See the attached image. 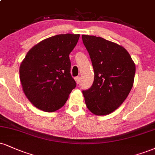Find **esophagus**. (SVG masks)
Segmentation results:
<instances>
[{
	"label": "esophagus",
	"instance_id": "1",
	"mask_svg": "<svg viewBox=\"0 0 155 155\" xmlns=\"http://www.w3.org/2000/svg\"><path fill=\"white\" fill-rule=\"evenodd\" d=\"M75 81L76 82L77 84H79L80 83V81H81V77L80 76H76V77H75Z\"/></svg>",
	"mask_w": 155,
	"mask_h": 155
}]
</instances>
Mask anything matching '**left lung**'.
Listing matches in <instances>:
<instances>
[{"label": "left lung", "instance_id": "left-lung-1", "mask_svg": "<svg viewBox=\"0 0 155 155\" xmlns=\"http://www.w3.org/2000/svg\"><path fill=\"white\" fill-rule=\"evenodd\" d=\"M81 37L94 72L92 87L82 91L86 105L95 115L110 114L131 92L135 64L122 46L100 37L82 35Z\"/></svg>", "mask_w": 155, "mask_h": 155}]
</instances>
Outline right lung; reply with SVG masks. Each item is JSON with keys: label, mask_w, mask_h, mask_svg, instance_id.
<instances>
[{"label": "right lung", "mask_w": 155, "mask_h": 155, "mask_svg": "<svg viewBox=\"0 0 155 155\" xmlns=\"http://www.w3.org/2000/svg\"><path fill=\"white\" fill-rule=\"evenodd\" d=\"M79 38V35H55L27 53L20 66V81L25 95L36 107L57 110L76 87L71 74L69 54Z\"/></svg>", "instance_id": "1"}]
</instances>
